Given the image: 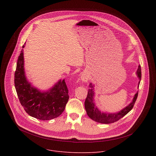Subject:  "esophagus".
<instances>
[{"label":"esophagus","instance_id":"esophagus-1","mask_svg":"<svg viewBox=\"0 0 156 156\" xmlns=\"http://www.w3.org/2000/svg\"><path fill=\"white\" fill-rule=\"evenodd\" d=\"M88 78H89V76L86 73H83L81 76V79L83 82H87L88 81Z\"/></svg>","mask_w":156,"mask_h":156}]
</instances>
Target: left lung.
Wrapping results in <instances>:
<instances>
[{
  "mask_svg": "<svg viewBox=\"0 0 156 156\" xmlns=\"http://www.w3.org/2000/svg\"><path fill=\"white\" fill-rule=\"evenodd\" d=\"M136 74L140 80L139 83H138V86H139L141 79V69L140 65L138 66V69L136 71ZM138 92H137L135 94L132 102L128 105H127L124 108H123L122 110L119 111V112L117 113H113V114H110V113L108 114L105 112L104 113V112H101V111L98 108L96 105H95V103L94 102V85L92 83H90V89L88 90L87 98L84 102V107H85L86 113L89 116V117L95 122H97L101 123H105V124L114 123L118 121L119 120H120L123 117H124L125 115H126L133 108L136 101V99L138 98Z\"/></svg>",
  "mask_w": 156,
  "mask_h": 156,
  "instance_id": "left-lung-1",
  "label": "left lung"
}]
</instances>
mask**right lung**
Here are the masks:
<instances>
[{
  "mask_svg": "<svg viewBox=\"0 0 156 156\" xmlns=\"http://www.w3.org/2000/svg\"><path fill=\"white\" fill-rule=\"evenodd\" d=\"M14 82L19 101L30 116L41 120H49L58 117L63 112L69 99L65 80H60L46 92L32 86L25 76L23 49L18 58Z\"/></svg>",
  "mask_w": 156,
  "mask_h": 156,
  "instance_id": "right-lung-1",
  "label": "right lung"
}]
</instances>
